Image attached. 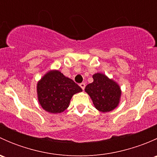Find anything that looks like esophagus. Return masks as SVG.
<instances>
[{
    "label": "esophagus",
    "instance_id": "1",
    "mask_svg": "<svg viewBox=\"0 0 157 157\" xmlns=\"http://www.w3.org/2000/svg\"><path fill=\"white\" fill-rule=\"evenodd\" d=\"M80 86L82 88V90H84L85 86H86V83H81L80 84Z\"/></svg>",
    "mask_w": 157,
    "mask_h": 157
}]
</instances>
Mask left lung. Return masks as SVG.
Segmentation results:
<instances>
[{"instance_id": "8db88e82", "label": "left lung", "mask_w": 157, "mask_h": 157, "mask_svg": "<svg viewBox=\"0 0 157 157\" xmlns=\"http://www.w3.org/2000/svg\"><path fill=\"white\" fill-rule=\"evenodd\" d=\"M93 82L85 88L96 109L102 112L113 110L120 100L119 86L104 74L97 73L93 76Z\"/></svg>"}]
</instances>
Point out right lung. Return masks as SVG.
<instances>
[{
  "instance_id": "add662e5",
  "label": "right lung",
  "mask_w": 157,
  "mask_h": 157,
  "mask_svg": "<svg viewBox=\"0 0 157 157\" xmlns=\"http://www.w3.org/2000/svg\"><path fill=\"white\" fill-rule=\"evenodd\" d=\"M82 89L58 71H49L37 84L38 99L50 113H61L69 106L73 95Z\"/></svg>"
}]
</instances>
